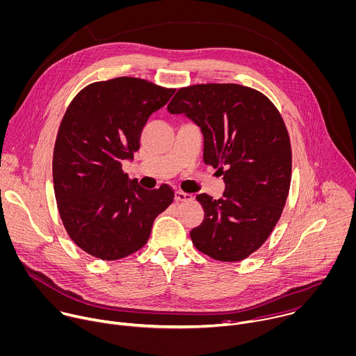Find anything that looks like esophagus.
I'll return each mask as SVG.
<instances>
[{
  "instance_id": "obj_1",
  "label": "esophagus",
  "mask_w": 356,
  "mask_h": 356,
  "mask_svg": "<svg viewBox=\"0 0 356 356\" xmlns=\"http://www.w3.org/2000/svg\"><path fill=\"white\" fill-rule=\"evenodd\" d=\"M175 200L176 201H191L193 195L187 194V193H183V191H176L175 193Z\"/></svg>"
}]
</instances>
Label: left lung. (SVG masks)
Returning a JSON list of instances; mask_svg holds the SVG:
<instances>
[{"label":"left lung","mask_w":356,"mask_h":356,"mask_svg":"<svg viewBox=\"0 0 356 356\" xmlns=\"http://www.w3.org/2000/svg\"><path fill=\"white\" fill-rule=\"evenodd\" d=\"M204 137V163L223 176L222 198L200 194L204 220L194 246L218 261H241L268 239L291 186L292 152L285 123L261 92L236 83L180 88L168 104Z\"/></svg>","instance_id":"left-lung-1"}]
</instances>
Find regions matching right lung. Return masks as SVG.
<instances>
[{
    "instance_id": "add662e5",
    "label": "right lung",
    "mask_w": 356,
    "mask_h": 356,
    "mask_svg": "<svg viewBox=\"0 0 356 356\" xmlns=\"http://www.w3.org/2000/svg\"><path fill=\"white\" fill-rule=\"evenodd\" d=\"M175 89L120 76L83 88L70 103L53 154L58 212L72 242L100 260L124 259L148 242L155 218L175 198L145 190L123 172L144 126Z\"/></svg>"
}]
</instances>
